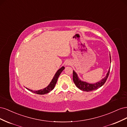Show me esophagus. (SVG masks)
<instances>
[{"instance_id": "34e87169", "label": "esophagus", "mask_w": 127, "mask_h": 127, "mask_svg": "<svg viewBox=\"0 0 127 127\" xmlns=\"http://www.w3.org/2000/svg\"><path fill=\"white\" fill-rule=\"evenodd\" d=\"M70 64V63L69 62V61H67L66 63V65H67V66H69V65Z\"/></svg>"}]
</instances>
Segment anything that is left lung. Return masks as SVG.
<instances>
[{"mask_svg": "<svg viewBox=\"0 0 127 127\" xmlns=\"http://www.w3.org/2000/svg\"><path fill=\"white\" fill-rule=\"evenodd\" d=\"M110 61H111V56H110ZM110 68L109 69V71L107 72L106 76L103 79H102L101 81L93 84H88L86 82L81 81V80L78 78L77 75L76 73L73 70V76H72L73 81H74L76 86L80 90L85 91V92H90V91H94V90L98 89V88L101 87L102 86L104 85V83L106 81L107 78H108V76L109 75V73H110Z\"/></svg>", "mask_w": 127, "mask_h": 127, "instance_id": "8db88e82", "label": "left lung"}]
</instances>
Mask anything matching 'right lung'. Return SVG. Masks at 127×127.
Returning <instances> with one entry per match:
<instances>
[{
    "label": "right lung",
    "mask_w": 127,
    "mask_h": 127,
    "mask_svg": "<svg viewBox=\"0 0 127 127\" xmlns=\"http://www.w3.org/2000/svg\"><path fill=\"white\" fill-rule=\"evenodd\" d=\"M64 69V67H62L60 69H59L57 71V72H56V74H55L54 77H53V78L52 79L51 83H50L49 85L47 87L44 88V89H42V90H39V91H36L30 90L28 89V88H26V89H28V90L30 91L31 92H33V93L37 94L43 95V94H47V93H49L51 91H52L53 89V88H54V87H55V86L56 85V84L57 83L58 78L59 75H60L61 72L63 71V70Z\"/></svg>",
    "instance_id": "obj_1"
}]
</instances>
